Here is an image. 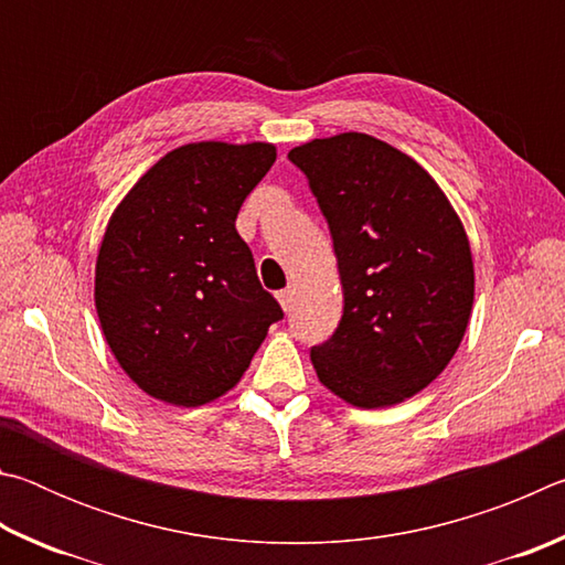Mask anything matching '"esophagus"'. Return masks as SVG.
<instances>
[{"label": "esophagus", "instance_id": "obj_1", "mask_svg": "<svg viewBox=\"0 0 565 565\" xmlns=\"http://www.w3.org/2000/svg\"><path fill=\"white\" fill-rule=\"evenodd\" d=\"M294 294H296V289H294V286H286V289H284V291H279V294H276V299H279V303H281V309H284L286 313H289V311L294 309Z\"/></svg>", "mask_w": 565, "mask_h": 565}]
</instances>
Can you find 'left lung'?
Returning <instances> with one entry per match:
<instances>
[{"label":"left lung","mask_w":565,"mask_h":565,"mask_svg":"<svg viewBox=\"0 0 565 565\" xmlns=\"http://www.w3.org/2000/svg\"><path fill=\"white\" fill-rule=\"evenodd\" d=\"M327 216L343 289L317 376L356 408L416 396L448 366L473 309V256L444 189L396 147L361 131L289 151Z\"/></svg>","instance_id":"obj_1"}]
</instances>
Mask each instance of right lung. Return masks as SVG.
I'll use <instances>...</instances> for the list:
<instances>
[{
	"label": "right lung",
	"mask_w": 565,
	"mask_h": 565,
	"mask_svg": "<svg viewBox=\"0 0 565 565\" xmlns=\"http://www.w3.org/2000/svg\"><path fill=\"white\" fill-rule=\"evenodd\" d=\"M274 161L269 141H194L147 169L111 212L94 306L114 359L147 396L179 408L222 398L284 317L236 232Z\"/></svg>",
	"instance_id": "1"
}]
</instances>
